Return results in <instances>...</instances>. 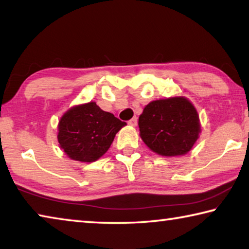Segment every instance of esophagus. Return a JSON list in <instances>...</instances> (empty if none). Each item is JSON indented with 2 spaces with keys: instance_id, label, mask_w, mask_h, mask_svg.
<instances>
[{
  "instance_id": "esophagus-1",
  "label": "esophagus",
  "mask_w": 249,
  "mask_h": 249,
  "mask_svg": "<svg viewBox=\"0 0 249 249\" xmlns=\"http://www.w3.org/2000/svg\"><path fill=\"white\" fill-rule=\"evenodd\" d=\"M128 124L132 125V126H136V125H137V117L134 116L132 120L128 121Z\"/></svg>"
}]
</instances>
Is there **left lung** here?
Listing matches in <instances>:
<instances>
[{
  "instance_id": "8db88e82",
  "label": "left lung",
  "mask_w": 249,
  "mask_h": 249,
  "mask_svg": "<svg viewBox=\"0 0 249 249\" xmlns=\"http://www.w3.org/2000/svg\"><path fill=\"white\" fill-rule=\"evenodd\" d=\"M138 126L142 142L154 153L167 157L189 153L201 132L196 109L183 96L150 102Z\"/></svg>"
}]
</instances>
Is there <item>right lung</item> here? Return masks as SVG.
<instances>
[{
    "instance_id": "1",
    "label": "right lung",
    "mask_w": 249,
    "mask_h": 249,
    "mask_svg": "<svg viewBox=\"0 0 249 249\" xmlns=\"http://www.w3.org/2000/svg\"><path fill=\"white\" fill-rule=\"evenodd\" d=\"M125 125L95 102L77 105L59 121L58 142L69 158L93 162L107 153L116 133Z\"/></svg>"
}]
</instances>
